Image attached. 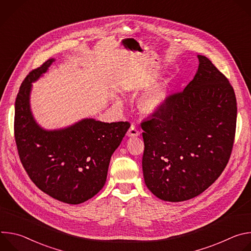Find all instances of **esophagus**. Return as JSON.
<instances>
[{
    "label": "esophagus",
    "mask_w": 251,
    "mask_h": 251,
    "mask_svg": "<svg viewBox=\"0 0 251 251\" xmlns=\"http://www.w3.org/2000/svg\"><path fill=\"white\" fill-rule=\"evenodd\" d=\"M140 134H141L140 131L137 129V127L134 124L131 125V127L129 128V130L127 132L128 137H138V136H140Z\"/></svg>",
    "instance_id": "obj_1"
}]
</instances>
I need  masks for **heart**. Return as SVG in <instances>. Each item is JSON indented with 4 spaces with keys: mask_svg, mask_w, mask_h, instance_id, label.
<instances>
[{
    "mask_svg": "<svg viewBox=\"0 0 251 251\" xmlns=\"http://www.w3.org/2000/svg\"><path fill=\"white\" fill-rule=\"evenodd\" d=\"M149 78L144 75H136L132 76L126 83L128 92L134 93L146 87ZM169 97V82L167 80L160 81L152 86L148 91L143 94L137 102L138 109L145 115H155L160 112L165 106ZM117 103L121 102L117 100Z\"/></svg>",
    "mask_w": 251,
    "mask_h": 251,
    "instance_id": "b5f03b06",
    "label": "heart"
}]
</instances>
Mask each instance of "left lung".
Segmentation results:
<instances>
[{
	"mask_svg": "<svg viewBox=\"0 0 251 251\" xmlns=\"http://www.w3.org/2000/svg\"><path fill=\"white\" fill-rule=\"evenodd\" d=\"M198 58L197 74L184 91L169 96L163 109L141 124L145 184L166 201L204 192L225 170L233 146V88L207 57Z\"/></svg>",
	"mask_w": 251,
	"mask_h": 251,
	"instance_id": "8db88e82",
	"label": "left lung"
}]
</instances>
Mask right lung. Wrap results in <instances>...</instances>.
<instances>
[{"instance_id":"1","label":"right lung","mask_w":251,"mask_h":251,"mask_svg":"<svg viewBox=\"0 0 251 251\" xmlns=\"http://www.w3.org/2000/svg\"><path fill=\"white\" fill-rule=\"evenodd\" d=\"M47 60L23 81L15 106V138L21 162L30 180L62 202L78 204L105 185L110 159L128 131V122L82 119L65 128L47 130L30 109L32 82L54 61Z\"/></svg>"}]
</instances>
